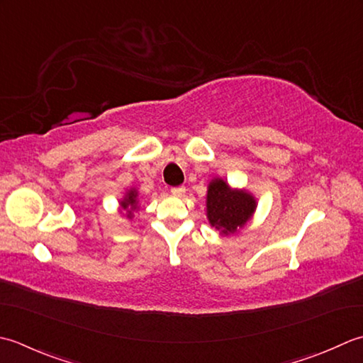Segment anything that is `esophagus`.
I'll return each mask as SVG.
<instances>
[{"instance_id": "obj_1", "label": "esophagus", "mask_w": 363, "mask_h": 363, "mask_svg": "<svg viewBox=\"0 0 363 363\" xmlns=\"http://www.w3.org/2000/svg\"><path fill=\"white\" fill-rule=\"evenodd\" d=\"M171 192L175 197H182V196H184L186 189H184V186H174V188H171Z\"/></svg>"}]
</instances>
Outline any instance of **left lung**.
Wrapping results in <instances>:
<instances>
[{
  "label": "left lung",
  "instance_id": "8db88e82",
  "mask_svg": "<svg viewBox=\"0 0 363 363\" xmlns=\"http://www.w3.org/2000/svg\"><path fill=\"white\" fill-rule=\"evenodd\" d=\"M255 211L254 197L246 191H233L220 179H214L206 192V216L224 235L235 233Z\"/></svg>",
  "mask_w": 363,
  "mask_h": 363
}]
</instances>
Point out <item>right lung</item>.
<instances>
[{
	"label": "right lung",
	"mask_w": 363,
	"mask_h": 363,
	"mask_svg": "<svg viewBox=\"0 0 363 363\" xmlns=\"http://www.w3.org/2000/svg\"><path fill=\"white\" fill-rule=\"evenodd\" d=\"M136 199H138V192L135 189H131L128 194L125 196L123 201L121 202L122 210L128 211V218H131V211L138 208V201H136Z\"/></svg>",
	"instance_id": "add662e5"
}]
</instances>
